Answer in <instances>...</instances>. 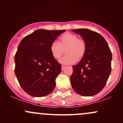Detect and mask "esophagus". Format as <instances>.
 <instances>
[{"label":"esophagus","instance_id":"esophagus-1","mask_svg":"<svg viewBox=\"0 0 123 123\" xmlns=\"http://www.w3.org/2000/svg\"><path fill=\"white\" fill-rule=\"evenodd\" d=\"M65 68H66V66H62V67H61V69H62V70H63L65 69Z\"/></svg>","mask_w":123,"mask_h":123}]
</instances>
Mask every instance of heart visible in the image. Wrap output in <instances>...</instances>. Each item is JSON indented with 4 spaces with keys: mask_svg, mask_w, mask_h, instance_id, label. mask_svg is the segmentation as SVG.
<instances>
[{
    "mask_svg": "<svg viewBox=\"0 0 123 123\" xmlns=\"http://www.w3.org/2000/svg\"><path fill=\"white\" fill-rule=\"evenodd\" d=\"M60 43L53 42L50 45V51L55 59H60L65 52L66 54L60 62L63 64H72L83 58L87 51V44L75 34L66 32L61 36Z\"/></svg>",
    "mask_w": 123,
    "mask_h": 123,
    "instance_id": "obj_1",
    "label": "heart"
}]
</instances>
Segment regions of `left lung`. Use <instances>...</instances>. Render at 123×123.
I'll list each match as a JSON object with an SVG mask.
<instances>
[{"label": "left lung", "mask_w": 123, "mask_h": 123, "mask_svg": "<svg viewBox=\"0 0 123 123\" xmlns=\"http://www.w3.org/2000/svg\"><path fill=\"white\" fill-rule=\"evenodd\" d=\"M80 34L87 44L83 58L73 66L71 85L77 94L86 97L98 94L104 88L111 74L112 55L104 37L88 29L72 30Z\"/></svg>", "instance_id": "obj_1"}]
</instances>
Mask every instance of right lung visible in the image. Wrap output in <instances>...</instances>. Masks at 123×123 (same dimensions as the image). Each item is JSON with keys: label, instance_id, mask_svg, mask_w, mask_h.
<instances>
[{"label": "right lung", "instance_id": "1", "mask_svg": "<svg viewBox=\"0 0 123 123\" xmlns=\"http://www.w3.org/2000/svg\"><path fill=\"white\" fill-rule=\"evenodd\" d=\"M65 31L38 29L19 43L14 72L21 88L29 95L44 97L54 89L61 65L52 56L50 45Z\"/></svg>", "mask_w": 123, "mask_h": 123}]
</instances>
